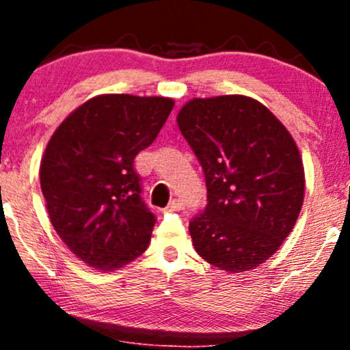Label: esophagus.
Returning a JSON list of instances; mask_svg holds the SVG:
<instances>
[{"label":"esophagus","instance_id":"obj_1","mask_svg":"<svg viewBox=\"0 0 350 350\" xmlns=\"http://www.w3.org/2000/svg\"><path fill=\"white\" fill-rule=\"evenodd\" d=\"M180 208H184V202L180 199H172L170 202V206L166 207V211L170 212H174V211H180Z\"/></svg>","mask_w":350,"mask_h":350}]
</instances>
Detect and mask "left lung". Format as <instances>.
Segmentation results:
<instances>
[{
    "mask_svg": "<svg viewBox=\"0 0 350 350\" xmlns=\"http://www.w3.org/2000/svg\"><path fill=\"white\" fill-rule=\"evenodd\" d=\"M178 126L206 174L207 206L189 224L196 252L228 273L260 267L303 207V159L290 131L245 95L189 100Z\"/></svg>",
    "mask_w": 350,
    "mask_h": 350,
    "instance_id": "obj_1",
    "label": "left lung"
}]
</instances>
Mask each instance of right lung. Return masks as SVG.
I'll list each match as a JSON object with an SVG mask.
<instances>
[{
    "mask_svg": "<svg viewBox=\"0 0 350 350\" xmlns=\"http://www.w3.org/2000/svg\"><path fill=\"white\" fill-rule=\"evenodd\" d=\"M174 100L105 94L59 124L41 159L51 224L77 258L115 271L148 248L154 215L142 199L136 154L154 142Z\"/></svg>",
    "mask_w": 350,
    "mask_h": 350,
    "instance_id": "add662e5",
    "label": "right lung"
}]
</instances>
